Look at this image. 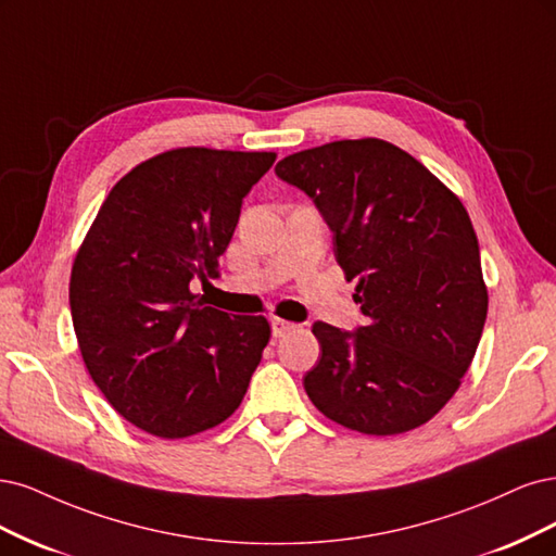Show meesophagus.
Wrapping results in <instances>:
<instances>
[{
    "label": "esophagus",
    "mask_w": 556,
    "mask_h": 556,
    "mask_svg": "<svg viewBox=\"0 0 556 556\" xmlns=\"http://www.w3.org/2000/svg\"><path fill=\"white\" fill-rule=\"evenodd\" d=\"M270 324H273V334L275 337H283V334H289L291 330H295V324H291V320L277 318V316L270 320Z\"/></svg>",
    "instance_id": "esophagus-1"
}]
</instances>
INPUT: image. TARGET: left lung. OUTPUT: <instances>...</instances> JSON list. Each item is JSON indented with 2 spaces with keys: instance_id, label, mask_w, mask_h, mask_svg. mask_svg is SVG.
<instances>
[{
  "instance_id": "obj_1",
  "label": "left lung",
  "mask_w": 556,
  "mask_h": 556,
  "mask_svg": "<svg viewBox=\"0 0 556 556\" xmlns=\"http://www.w3.org/2000/svg\"><path fill=\"white\" fill-rule=\"evenodd\" d=\"M275 170L324 214L367 316L357 332L316 320L309 400L337 425L374 437L432 420L462 386L488 318L467 207L381 138L326 142L283 156Z\"/></svg>"
}]
</instances>
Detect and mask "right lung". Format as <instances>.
Listing matches in <instances>:
<instances>
[{
  "instance_id": "1",
  "label": "right lung",
  "mask_w": 556,
  "mask_h": 556,
  "mask_svg": "<svg viewBox=\"0 0 556 556\" xmlns=\"http://www.w3.org/2000/svg\"><path fill=\"white\" fill-rule=\"evenodd\" d=\"M275 152L177 148L111 189L71 267L83 363L117 414L159 439L224 422L270 342L265 316L207 307L191 279L217 277L242 199Z\"/></svg>"
}]
</instances>
